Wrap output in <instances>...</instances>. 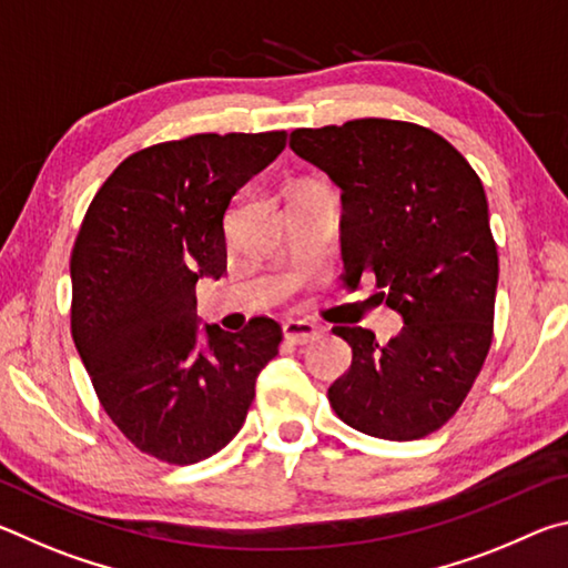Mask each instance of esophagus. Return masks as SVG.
Listing matches in <instances>:
<instances>
[{
  "label": "esophagus",
  "instance_id": "34e87169",
  "mask_svg": "<svg viewBox=\"0 0 568 568\" xmlns=\"http://www.w3.org/2000/svg\"><path fill=\"white\" fill-rule=\"evenodd\" d=\"M321 328L311 321H287L283 323V335L287 343H295V345H303V343H311L313 338H318Z\"/></svg>",
  "mask_w": 568,
  "mask_h": 568
}]
</instances>
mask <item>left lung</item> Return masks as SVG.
<instances>
[{
  "label": "left lung",
  "mask_w": 568,
  "mask_h": 568,
  "mask_svg": "<svg viewBox=\"0 0 568 568\" xmlns=\"http://www.w3.org/2000/svg\"><path fill=\"white\" fill-rule=\"evenodd\" d=\"M291 148L341 187L343 277L371 271L403 318L383 345L361 325H335L353 361L328 388L331 406L376 438L434 434L494 338L498 253L480 178L448 140L400 120L293 130Z\"/></svg>",
  "instance_id": "8db88e82"
}]
</instances>
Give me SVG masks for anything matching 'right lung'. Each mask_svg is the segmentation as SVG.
<instances>
[{"instance_id":"1","label":"right lung","mask_w":568,"mask_h":568,"mask_svg":"<svg viewBox=\"0 0 568 568\" xmlns=\"http://www.w3.org/2000/svg\"><path fill=\"white\" fill-rule=\"evenodd\" d=\"M287 132L192 134L134 152L104 180L74 240L72 338L114 426L142 454L197 464L243 428L283 331L205 325L195 285L227 265L235 192L281 155Z\"/></svg>"}]
</instances>
